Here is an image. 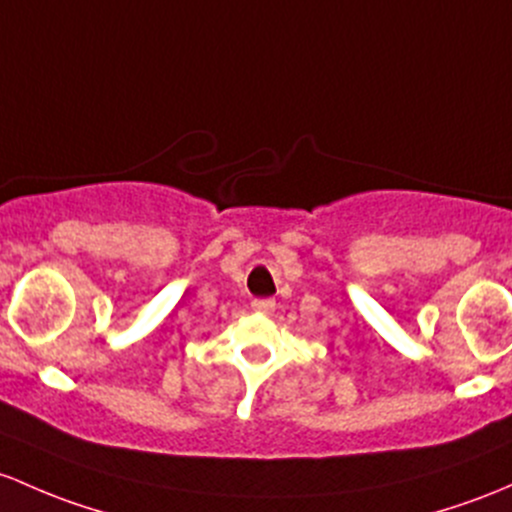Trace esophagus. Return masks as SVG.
I'll use <instances>...</instances> for the list:
<instances>
[{
    "label": "esophagus",
    "mask_w": 512,
    "mask_h": 512,
    "mask_svg": "<svg viewBox=\"0 0 512 512\" xmlns=\"http://www.w3.org/2000/svg\"><path fill=\"white\" fill-rule=\"evenodd\" d=\"M252 309H255L257 314H272L274 299H255L252 301Z\"/></svg>",
    "instance_id": "1"
}]
</instances>
